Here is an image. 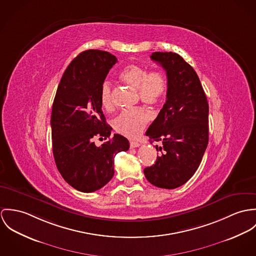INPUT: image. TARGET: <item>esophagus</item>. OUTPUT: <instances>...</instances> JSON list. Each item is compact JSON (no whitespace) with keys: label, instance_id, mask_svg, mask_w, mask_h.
Returning <instances> with one entry per match:
<instances>
[{"label":"esophagus","instance_id":"34e87169","mask_svg":"<svg viewBox=\"0 0 256 256\" xmlns=\"http://www.w3.org/2000/svg\"><path fill=\"white\" fill-rule=\"evenodd\" d=\"M140 144L138 142H130V148H136V147H138Z\"/></svg>","mask_w":256,"mask_h":256}]
</instances>
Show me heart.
<instances>
[{
  "instance_id": "b5f03b06",
  "label": "heart",
  "mask_w": 256,
  "mask_h": 256,
  "mask_svg": "<svg viewBox=\"0 0 256 256\" xmlns=\"http://www.w3.org/2000/svg\"><path fill=\"white\" fill-rule=\"evenodd\" d=\"M122 82L138 89V97L147 105L161 103L167 92V78L160 70L149 72L142 66L132 64L120 74ZM100 101L103 108L111 111L114 108L113 87L109 82H104L100 88ZM151 116L142 108L126 110L118 114L113 122L114 130L130 138H138L149 122Z\"/></svg>"
}]
</instances>
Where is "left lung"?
<instances>
[{"label": "left lung", "instance_id": "8db88e82", "mask_svg": "<svg viewBox=\"0 0 256 256\" xmlns=\"http://www.w3.org/2000/svg\"><path fill=\"white\" fill-rule=\"evenodd\" d=\"M151 60L167 74V100L146 132L161 152L155 164L144 169L155 186L172 190L186 184L198 170L207 148L209 106L198 76L182 58L154 52Z\"/></svg>", "mask_w": 256, "mask_h": 256}]
</instances>
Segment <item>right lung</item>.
I'll use <instances>...</instances> for the list:
<instances>
[{"label": "right lung", "mask_w": 256, "mask_h": 256, "mask_svg": "<svg viewBox=\"0 0 256 256\" xmlns=\"http://www.w3.org/2000/svg\"><path fill=\"white\" fill-rule=\"evenodd\" d=\"M118 62L109 52L86 50L74 58L58 86L51 116L52 145L58 170L76 190L93 192L114 176V156L130 142L112 128L102 112L100 88ZM97 136L106 142L97 146Z\"/></svg>", "instance_id": "add662e5"}]
</instances>
